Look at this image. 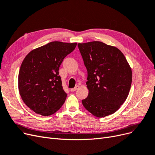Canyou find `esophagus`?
I'll list each match as a JSON object with an SVG mask.
<instances>
[{"label":"esophagus","instance_id":"obj_1","mask_svg":"<svg viewBox=\"0 0 155 155\" xmlns=\"http://www.w3.org/2000/svg\"><path fill=\"white\" fill-rule=\"evenodd\" d=\"M78 88H79V86H76L74 87V88H72V89H71V91L73 92V91H74L77 90V89H78Z\"/></svg>","mask_w":155,"mask_h":155}]
</instances>
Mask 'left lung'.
I'll use <instances>...</instances> for the list:
<instances>
[{
	"instance_id": "1",
	"label": "left lung",
	"mask_w": 155,
	"mask_h": 155,
	"mask_svg": "<svg viewBox=\"0 0 155 155\" xmlns=\"http://www.w3.org/2000/svg\"><path fill=\"white\" fill-rule=\"evenodd\" d=\"M87 71L88 96L84 107L94 116L104 117L115 113L126 101L132 82V71L117 48L102 42L78 43Z\"/></svg>"
}]
</instances>
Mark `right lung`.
<instances>
[{
  "label": "right lung",
  "mask_w": 155,
  "mask_h": 155,
  "mask_svg": "<svg viewBox=\"0 0 155 155\" xmlns=\"http://www.w3.org/2000/svg\"><path fill=\"white\" fill-rule=\"evenodd\" d=\"M77 43L49 42L33 49L24 58L18 73L19 93L35 113L49 116L57 112L67 97L58 69Z\"/></svg>",
  "instance_id": "obj_1"
}]
</instances>
